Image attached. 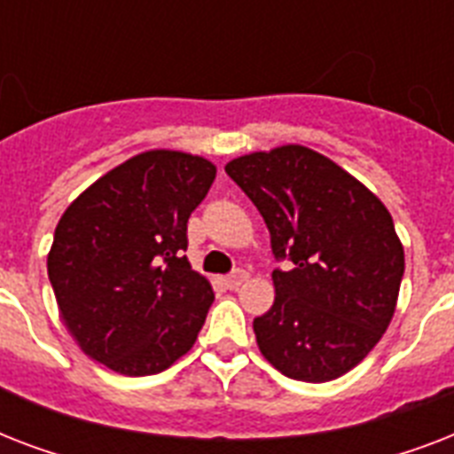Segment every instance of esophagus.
<instances>
[{
    "instance_id": "34e87169",
    "label": "esophagus",
    "mask_w": 454,
    "mask_h": 454,
    "mask_svg": "<svg viewBox=\"0 0 454 454\" xmlns=\"http://www.w3.org/2000/svg\"><path fill=\"white\" fill-rule=\"evenodd\" d=\"M245 280H247V273H245V270H235V273L223 278V285H226L228 290H238Z\"/></svg>"
}]
</instances>
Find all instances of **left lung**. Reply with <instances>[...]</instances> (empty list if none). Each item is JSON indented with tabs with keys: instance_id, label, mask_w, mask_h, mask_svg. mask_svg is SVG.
Masks as SVG:
<instances>
[{
	"instance_id": "1",
	"label": "left lung",
	"mask_w": 454,
	"mask_h": 454,
	"mask_svg": "<svg viewBox=\"0 0 454 454\" xmlns=\"http://www.w3.org/2000/svg\"><path fill=\"white\" fill-rule=\"evenodd\" d=\"M270 233L276 301L254 317L259 351L285 377L337 380L372 351L395 313L405 254L377 195L306 145L240 155L226 164Z\"/></svg>"
}]
</instances>
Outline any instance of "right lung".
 <instances>
[{"label": "right lung", "instance_id": "1", "mask_svg": "<svg viewBox=\"0 0 454 454\" xmlns=\"http://www.w3.org/2000/svg\"><path fill=\"white\" fill-rule=\"evenodd\" d=\"M214 178L216 167L205 157L145 151L63 212L46 270L60 317L89 358L145 377L191 351L214 292L181 252L188 219Z\"/></svg>", "mask_w": 454, "mask_h": 454}]
</instances>
